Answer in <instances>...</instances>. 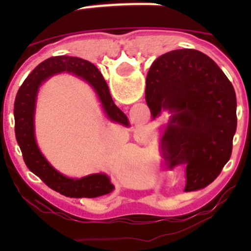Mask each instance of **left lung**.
Segmentation results:
<instances>
[{
	"label": "left lung",
	"mask_w": 251,
	"mask_h": 251,
	"mask_svg": "<svg viewBox=\"0 0 251 251\" xmlns=\"http://www.w3.org/2000/svg\"><path fill=\"white\" fill-rule=\"evenodd\" d=\"M152 119L171 114L161 128L162 157L186 166L185 191L214 181L231 157L236 132V95L211 57L179 49L157 57L146 79Z\"/></svg>",
	"instance_id": "1"
}]
</instances>
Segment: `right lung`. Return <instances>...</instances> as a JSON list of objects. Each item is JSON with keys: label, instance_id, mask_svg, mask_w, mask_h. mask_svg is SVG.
<instances>
[{"label": "right lung", "instance_id": "obj_1", "mask_svg": "<svg viewBox=\"0 0 251 251\" xmlns=\"http://www.w3.org/2000/svg\"><path fill=\"white\" fill-rule=\"evenodd\" d=\"M72 73L89 84L95 90L104 113L112 122L128 127L127 115L115 105L109 88L98 68L90 61L74 56H54L46 59L31 72L20 86L15 99V134L26 166L54 191L66 197H93L110 194L114 185L105 174H93L81 178H70L55 170L44 157L35 138V109L37 93L49 77L61 73Z\"/></svg>", "mask_w": 251, "mask_h": 251}]
</instances>
